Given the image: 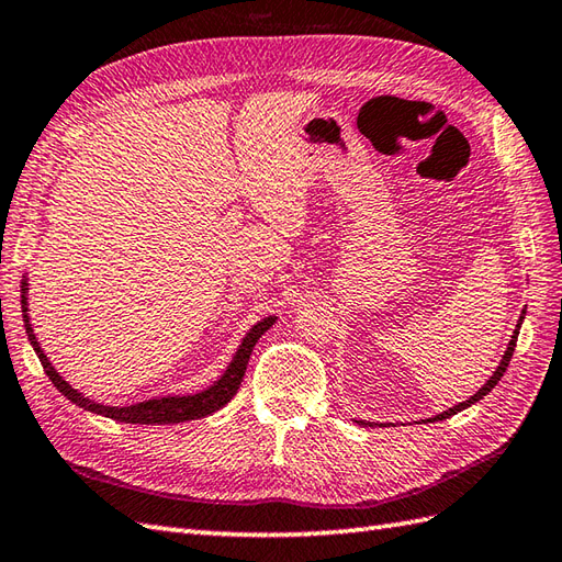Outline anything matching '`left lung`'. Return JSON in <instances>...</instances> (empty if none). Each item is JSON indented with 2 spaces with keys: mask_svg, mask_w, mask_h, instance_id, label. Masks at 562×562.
I'll list each match as a JSON object with an SVG mask.
<instances>
[{
  "mask_svg": "<svg viewBox=\"0 0 562 562\" xmlns=\"http://www.w3.org/2000/svg\"><path fill=\"white\" fill-rule=\"evenodd\" d=\"M524 316H527V308H524L521 312V316H519V321H517V326H515V333H512V338H509V345H507V350H505V355H503V360H499V364L495 367V372L491 374V379L485 381V384L473 393V396L469 398V401H463V403H457V405H451V408H447V411H441V413H437V415H432V417H427L425 423H437V420H447V417H451V415H457V413H461V411H465V408H471L473 403H479L483 396H487V393H491L495 386H497V381L503 379V374L507 372V367H509V360H512V352H515V348H517V338H519V328H521V321H524ZM360 425H369V427H374V425H389V423H369V420H357Z\"/></svg>",
  "mask_w": 562,
  "mask_h": 562,
  "instance_id": "8db88e82",
  "label": "left lung"
}]
</instances>
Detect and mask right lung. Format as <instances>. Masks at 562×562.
I'll return each mask as SVG.
<instances>
[{
  "label": "right lung",
  "instance_id": "1",
  "mask_svg": "<svg viewBox=\"0 0 562 562\" xmlns=\"http://www.w3.org/2000/svg\"><path fill=\"white\" fill-rule=\"evenodd\" d=\"M21 316H23V328H26L31 348L35 350V355H38L45 374L50 376L57 391L83 411L111 417V420H117V423H130V425H176V423L200 420V417H207L212 413H217L220 408H224V405L236 396L238 384H241L244 372H246L248 357L254 352L256 342L260 340L262 333L270 330L274 326V321H278V316H266L260 318L258 324L250 326L246 336L241 338V342H238L232 362L226 364L224 372L205 389H200L195 393H178V396L176 393H171V396H154V398L127 403V405H109V403L93 401L91 396H87V393H81L79 389L71 386L69 381L53 367V362L47 360L38 338H35L31 316H29V274H23L21 280Z\"/></svg>",
  "mask_w": 562,
  "mask_h": 562
}]
</instances>
